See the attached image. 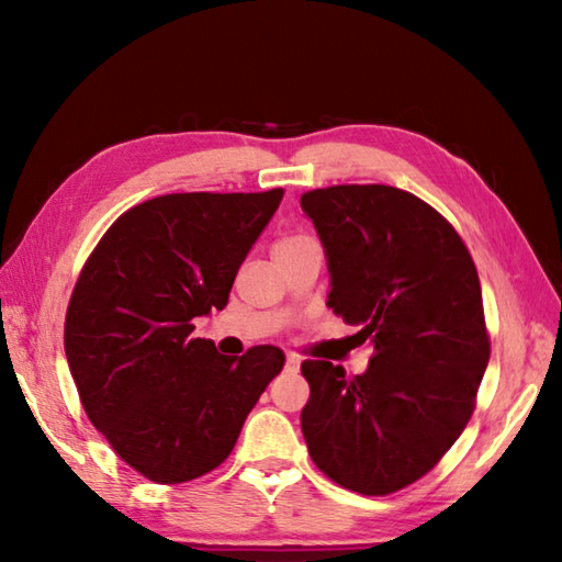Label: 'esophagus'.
Here are the masks:
<instances>
[{"label": "esophagus", "mask_w": 562, "mask_h": 562, "mask_svg": "<svg viewBox=\"0 0 562 562\" xmlns=\"http://www.w3.org/2000/svg\"><path fill=\"white\" fill-rule=\"evenodd\" d=\"M300 367H302L300 357L288 355V360H284V369H288V372H300Z\"/></svg>", "instance_id": "obj_1"}]
</instances>
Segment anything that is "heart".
Listing matches in <instances>:
<instances>
[{
  "mask_svg": "<svg viewBox=\"0 0 562 562\" xmlns=\"http://www.w3.org/2000/svg\"><path fill=\"white\" fill-rule=\"evenodd\" d=\"M300 241H304L302 236H290V238H282V241H278V246H292V244H300ZM274 246V248H278Z\"/></svg>",
  "mask_w": 562,
  "mask_h": 562,
  "instance_id": "obj_1",
  "label": "heart"
}]
</instances>
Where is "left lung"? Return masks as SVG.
Masks as SVG:
<instances>
[{"label": "left lung", "mask_w": 562, "mask_h": 562, "mask_svg": "<svg viewBox=\"0 0 562 562\" xmlns=\"http://www.w3.org/2000/svg\"><path fill=\"white\" fill-rule=\"evenodd\" d=\"M330 274L328 308L372 350L364 374L302 362V432L330 481L389 495L459 439L491 360L479 272L453 226L405 190L333 186L302 195Z\"/></svg>", "instance_id": "left-lung-1"}]
</instances>
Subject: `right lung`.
I'll return each mask as SVG.
<instances>
[{"mask_svg": "<svg viewBox=\"0 0 562 562\" xmlns=\"http://www.w3.org/2000/svg\"><path fill=\"white\" fill-rule=\"evenodd\" d=\"M282 200L176 193L111 226L83 266L65 355L83 411L117 457L154 483L200 479L229 457L284 355H220L193 318L222 312L238 268Z\"/></svg>", "mask_w": 562, "mask_h": 562, "instance_id": "add662e5", "label": "right lung"}]
</instances>
